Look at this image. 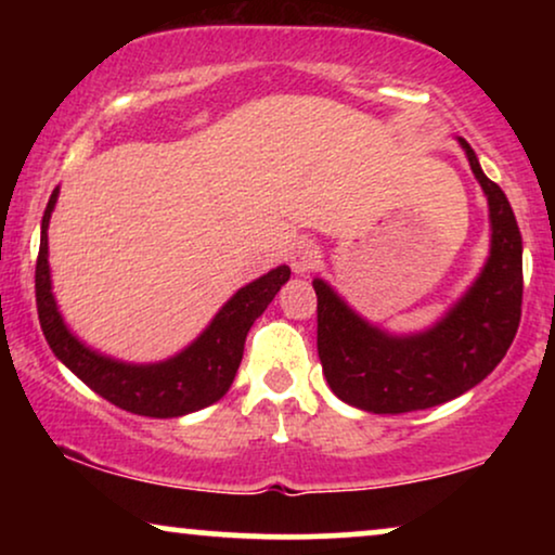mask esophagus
Segmentation results:
<instances>
[{
	"label": "esophagus",
	"mask_w": 555,
	"mask_h": 555,
	"mask_svg": "<svg viewBox=\"0 0 555 555\" xmlns=\"http://www.w3.org/2000/svg\"><path fill=\"white\" fill-rule=\"evenodd\" d=\"M291 264L295 275H308L321 264V247L315 242H298L291 253Z\"/></svg>",
	"instance_id": "34e87169"
}]
</instances>
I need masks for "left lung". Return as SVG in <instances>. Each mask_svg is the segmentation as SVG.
Masks as SVG:
<instances>
[{
  "mask_svg": "<svg viewBox=\"0 0 555 555\" xmlns=\"http://www.w3.org/2000/svg\"><path fill=\"white\" fill-rule=\"evenodd\" d=\"M469 169L490 209V257L467 293L429 328L389 333L361 318L315 278L318 356L333 393L374 414H404L457 399L503 361L520 323L522 237L511 202L480 169L465 139Z\"/></svg>",
  "mask_w": 555,
  "mask_h": 555,
  "instance_id": "8db88e82",
  "label": "left lung"
}]
</instances>
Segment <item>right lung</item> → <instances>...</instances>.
I'll return each mask as SVG.
<instances>
[{
  "mask_svg": "<svg viewBox=\"0 0 555 555\" xmlns=\"http://www.w3.org/2000/svg\"><path fill=\"white\" fill-rule=\"evenodd\" d=\"M60 189H55L42 217L40 255L35 270L37 315L52 353L111 404L131 414L171 420L215 404L230 391L237 374L245 338L253 323L264 313L280 287L291 280V268L278 264L268 275L240 287L230 300L219 308L211 323L189 344L184 351L156 363H128L111 359L82 344L67 328L52 295L50 262H48V227L55 209Z\"/></svg>",
  "mask_w": 555,
  "mask_h": 555,
  "instance_id": "right-lung-1",
  "label": "right lung"
}]
</instances>
